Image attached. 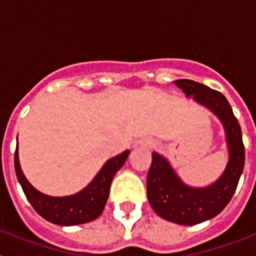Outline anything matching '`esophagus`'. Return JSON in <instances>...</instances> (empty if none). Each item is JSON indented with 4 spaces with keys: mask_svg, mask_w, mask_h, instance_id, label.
<instances>
[{
    "mask_svg": "<svg viewBox=\"0 0 256 256\" xmlns=\"http://www.w3.org/2000/svg\"><path fill=\"white\" fill-rule=\"evenodd\" d=\"M140 144H142V146H144V148H154L152 142L148 141V140H141V141H140Z\"/></svg>",
    "mask_w": 256,
    "mask_h": 256,
    "instance_id": "obj_1",
    "label": "esophagus"
}]
</instances>
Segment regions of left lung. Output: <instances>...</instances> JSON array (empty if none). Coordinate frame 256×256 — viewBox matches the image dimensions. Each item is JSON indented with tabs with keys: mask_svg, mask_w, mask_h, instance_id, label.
<instances>
[{
	"mask_svg": "<svg viewBox=\"0 0 256 256\" xmlns=\"http://www.w3.org/2000/svg\"><path fill=\"white\" fill-rule=\"evenodd\" d=\"M174 83L187 96H194L198 104L216 114L224 126L230 148V162L224 173L206 188L186 186L162 156L152 154L148 174V198L151 208L166 220L194 226L214 218L228 205L244 172L245 146L241 126L224 94L191 79H178Z\"/></svg>",
	"mask_w": 256,
	"mask_h": 256,
	"instance_id": "1",
	"label": "left lung"
}]
</instances>
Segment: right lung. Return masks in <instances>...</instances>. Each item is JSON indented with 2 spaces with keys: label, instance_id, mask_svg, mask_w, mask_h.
Here are the masks:
<instances>
[{
  "label": "right lung",
  "instance_id": "add662e5",
  "mask_svg": "<svg viewBox=\"0 0 256 256\" xmlns=\"http://www.w3.org/2000/svg\"><path fill=\"white\" fill-rule=\"evenodd\" d=\"M130 150L108 160L96 177L80 192L66 198H51L40 194L22 174L19 164L18 148L14 155L15 173L30 205L42 218L58 226H76L98 218L105 208L110 184L115 173L123 166Z\"/></svg>",
  "mask_w": 256,
  "mask_h": 256
}]
</instances>
